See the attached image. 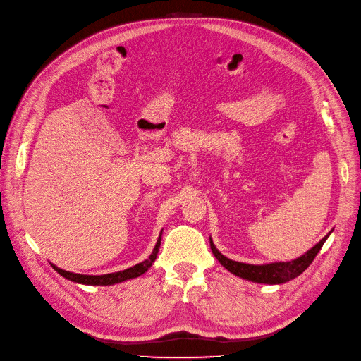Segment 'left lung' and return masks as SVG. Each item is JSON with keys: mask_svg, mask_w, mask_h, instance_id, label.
<instances>
[{"mask_svg": "<svg viewBox=\"0 0 361 361\" xmlns=\"http://www.w3.org/2000/svg\"><path fill=\"white\" fill-rule=\"evenodd\" d=\"M333 232V231H331ZM330 232V233H331ZM325 235L321 241L316 244L313 248H310L307 253H304L302 256L293 259L290 262H272V264H264V265H251V264H243V262H236L223 256L218 248L214 245L212 238H209L211 241V250L216 260L227 269L231 271L232 274L241 277L248 281H255V283H265V285H281V283H286L289 280H293L295 277H298L300 274L309 268V265L316 257V255L319 253V250L322 248L324 243L326 241V238L330 236Z\"/></svg>", "mask_w": 361, "mask_h": 361, "instance_id": "obj_1", "label": "left lung"}]
</instances>
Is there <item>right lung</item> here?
<instances>
[{"mask_svg":"<svg viewBox=\"0 0 361 361\" xmlns=\"http://www.w3.org/2000/svg\"><path fill=\"white\" fill-rule=\"evenodd\" d=\"M161 235H162V232L159 233V238H158V241L155 244L154 251H152V255L146 260H143V262H141V264H137V265L130 267L128 269L118 271V272H111V274L85 276V274H75V272L64 271V269L56 267L54 264H51V267L56 269L59 274L63 276L64 279H68V280L75 281V283H81V285H92V286H110V285H116V283H122V281H126V280H130V279L140 277L141 274H145V272L152 267V264H154V262H155L157 255H158V251H159Z\"/></svg>","mask_w":361,"mask_h":361,"instance_id":"1","label":"right lung"}]
</instances>
